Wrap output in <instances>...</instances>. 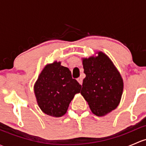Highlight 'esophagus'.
I'll use <instances>...</instances> for the list:
<instances>
[{
  "instance_id": "esophagus-1",
  "label": "esophagus",
  "mask_w": 146,
  "mask_h": 146,
  "mask_svg": "<svg viewBox=\"0 0 146 146\" xmlns=\"http://www.w3.org/2000/svg\"><path fill=\"white\" fill-rule=\"evenodd\" d=\"M77 80H78V82H79L80 85H82V78H81V77L78 78L77 79Z\"/></svg>"
}]
</instances>
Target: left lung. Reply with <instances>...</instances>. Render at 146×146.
Segmentation results:
<instances>
[{"mask_svg":"<svg viewBox=\"0 0 146 146\" xmlns=\"http://www.w3.org/2000/svg\"><path fill=\"white\" fill-rule=\"evenodd\" d=\"M97 56L82 58L84 73L81 94L92 112L99 117L105 116L119 105L124 83L113 61L103 52Z\"/></svg>","mask_w":146,"mask_h":146,"instance_id":"1","label":"left lung"}]
</instances>
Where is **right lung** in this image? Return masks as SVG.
Segmentation results:
<instances>
[{
  "label": "right lung",
  "instance_id": "right-lung-1",
  "mask_svg": "<svg viewBox=\"0 0 146 146\" xmlns=\"http://www.w3.org/2000/svg\"><path fill=\"white\" fill-rule=\"evenodd\" d=\"M80 90L70 70L56 61L44 67L34 85L38 106L44 113L55 117L66 113L70 101Z\"/></svg>",
  "mask_w": 146,
  "mask_h": 146
}]
</instances>
